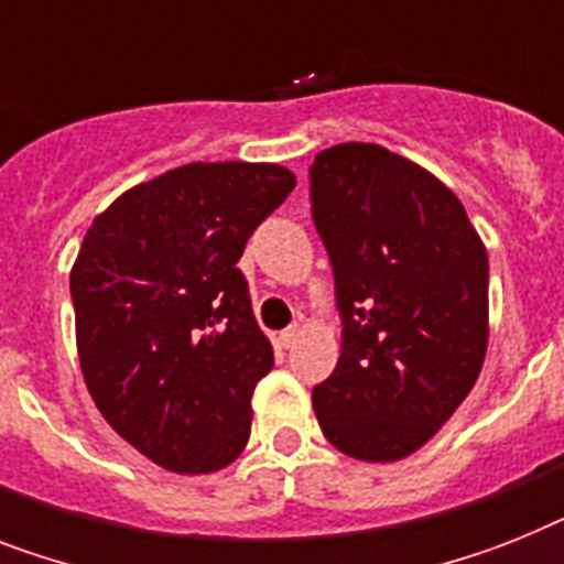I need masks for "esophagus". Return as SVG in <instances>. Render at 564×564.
<instances>
[{"instance_id":"esophagus-1","label":"esophagus","mask_w":564,"mask_h":564,"mask_svg":"<svg viewBox=\"0 0 564 564\" xmlns=\"http://www.w3.org/2000/svg\"><path fill=\"white\" fill-rule=\"evenodd\" d=\"M296 339H300V328H296V325H291V328H285V332L279 334V343H282V348H293L296 346Z\"/></svg>"}]
</instances>
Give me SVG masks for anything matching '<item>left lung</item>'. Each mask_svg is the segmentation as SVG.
<instances>
[{
	"label": "left lung",
	"instance_id": "left-lung-1",
	"mask_svg": "<svg viewBox=\"0 0 564 564\" xmlns=\"http://www.w3.org/2000/svg\"><path fill=\"white\" fill-rule=\"evenodd\" d=\"M311 202L343 314L337 369L311 394L316 421L348 458H409L484 366L487 248L444 181L377 143L323 149Z\"/></svg>",
	"mask_w": 564,
	"mask_h": 564
}]
</instances>
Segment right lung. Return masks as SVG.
<instances>
[{
    "mask_svg": "<svg viewBox=\"0 0 564 564\" xmlns=\"http://www.w3.org/2000/svg\"><path fill=\"white\" fill-rule=\"evenodd\" d=\"M296 175L193 161L118 195L72 264L83 380L111 430L152 464L207 476L239 458L273 346L236 268Z\"/></svg>",
    "mask_w": 564,
    "mask_h": 564,
    "instance_id": "right-lung-1",
    "label": "right lung"
}]
</instances>
